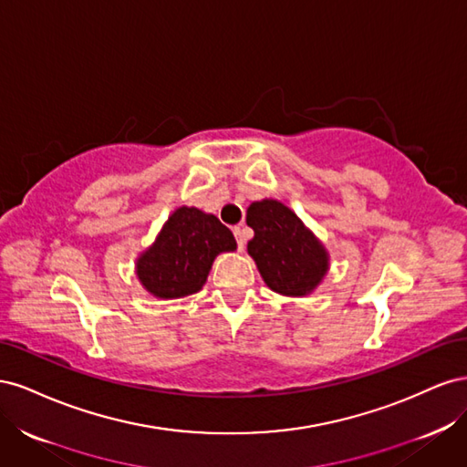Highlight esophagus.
I'll return each instance as SVG.
<instances>
[{
  "instance_id": "esophagus-1",
  "label": "esophagus",
  "mask_w": 467,
  "mask_h": 467,
  "mask_svg": "<svg viewBox=\"0 0 467 467\" xmlns=\"http://www.w3.org/2000/svg\"><path fill=\"white\" fill-rule=\"evenodd\" d=\"M234 235H235V242H237V247L244 251V247H245V235H244V230H242V228H239V225H237V228H234Z\"/></svg>"
}]
</instances>
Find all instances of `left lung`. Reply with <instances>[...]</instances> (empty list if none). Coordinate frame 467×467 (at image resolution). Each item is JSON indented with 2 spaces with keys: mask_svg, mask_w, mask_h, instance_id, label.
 I'll list each match as a JSON object with an SVG mask.
<instances>
[{
  "mask_svg": "<svg viewBox=\"0 0 467 467\" xmlns=\"http://www.w3.org/2000/svg\"><path fill=\"white\" fill-rule=\"evenodd\" d=\"M247 225L255 232L247 251L268 288L306 296L319 285L327 273V251L288 206L268 199L253 202Z\"/></svg>",
  "mask_w": 467,
  "mask_h": 467,
  "instance_id": "left-lung-1",
  "label": "left lung"
}]
</instances>
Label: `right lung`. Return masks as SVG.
Masks as SVG:
<instances>
[{"label":"right lung","instance_id":"right-lung-1","mask_svg":"<svg viewBox=\"0 0 467 467\" xmlns=\"http://www.w3.org/2000/svg\"><path fill=\"white\" fill-rule=\"evenodd\" d=\"M235 247L234 234L216 216L182 206L138 259V278L158 298H181L204 286L218 253Z\"/></svg>","mask_w":467,"mask_h":467}]
</instances>
